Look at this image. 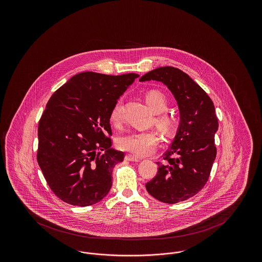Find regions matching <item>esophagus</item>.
<instances>
[{"label": "esophagus", "mask_w": 262, "mask_h": 262, "mask_svg": "<svg viewBox=\"0 0 262 262\" xmlns=\"http://www.w3.org/2000/svg\"><path fill=\"white\" fill-rule=\"evenodd\" d=\"M125 160L130 161V162H139L141 159L138 158L137 156H134V155H130V154H126L125 155Z\"/></svg>", "instance_id": "obj_1"}]
</instances>
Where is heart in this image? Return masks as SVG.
<instances>
[{
  "mask_svg": "<svg viewBox=\"0 0 262 262\" xmlns=\"http://www.w3.org/2000/svg\"><path fill=\"white\" fill-rule=\"evenodd\" d=\"M145 101L150 109L156 114V123L162 129L166 132H171L174 125V118L165 112L168 108L169 101L166 95L156 89H152L145 93ZM122 101L118 100L110 113V120L113 125H120L123 122L122 112ZM160 143V138L155 132H139L132 133L126 136L120 137L118 140V146L122 150L130 152L137 156H147L154 152L158 144Z\"/></svg>",
  "mask_w": 262,
  "mask_h": 262,
  "instance_id": "obj_1",
  "label": "heart"
}]
</instances>
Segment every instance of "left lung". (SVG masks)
Masks as SVG:
<instances>
[{"instance_id":"1","label":"left lung","mask_w":262,"mask_h":262,"mask_svg":"<svg viewBox=\"0 0 262 262\" xmlns=\"http://www.w3.org/2000/svg\"><path fill=\"white\" fill-rule=\"evenodd\" d=\"M139 80H157L167 85L181 114L177 136L163 156L165 162H157L158 172L146 183V189L164 203L188 200L205 186L216 158L218 119L214 104L196 82L174 67L157 68Z\"/></svg>"}]
</instances>
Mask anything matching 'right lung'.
Wrapping results in <instances>:
<instances>
[{
  "mask_svg": "<svg viewBox=\"0 0 262 262\" xmlns=\"http://www.w3.org/2000/svg\"><path fill=\"white\" fill-rule=\"evenodd\" d=\"M137 77L85 72L51 96L38 125L37 162L60 200L83 207L109 192L113 169L125 157L111 148L110 113Z\"/></svg>",
  "mask_w": 262,
  "mask_h": 262,
  "instance_id": "right-lung-1",
  "label": "right lung"
}]
</instances>
